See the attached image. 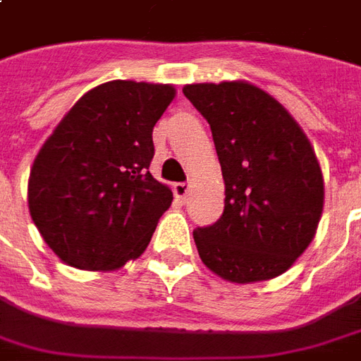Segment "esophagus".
<instances>
[{"label": "esophagus", "mask_w": 361, "mask_h": 361, "mask_svg": "<svg viewBox=\"0 0 361 361\" xmlns=\"http://www.w3.org/2000/svg\"><path fill=\"white\" fill-rule=\"evenodd\" d=\"M188 190H190V185L188 183H176L175 185V195L180 202H185L186 196H188Z\"/></svg>", "instance_id": "esophagus-1"}]
</instances>
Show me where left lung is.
I'll return each instance as SVG.
<instances>
[{
	"instance_id": "1",
	"label": "left lung",
	"mask_w": 361,
	"mask_h": 361,
	"mask_svg": "<svg viewBox=\"0 0 361 361\" xmlns=\"http://www.w3.org/2000/svg\"><path fill=\"white\" fill-rule=\"evenodd\" d=\"M212 129L226 198L218 222L198 228V255L232 283L279 277L309 247L324 206L322 171L287 109L250 82L186 84Z\"/></svg>"
}]
</instances>
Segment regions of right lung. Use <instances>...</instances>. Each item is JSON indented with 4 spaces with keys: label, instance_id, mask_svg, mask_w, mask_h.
I'll return each mask as SVG.
<instances>
[{
    "label": "right lung",
    "instance_id": "add662e5",
    "mask_svg": "<svg viewBox=\"0 0 361 361\" xmlns=\"http://www.w3.org/2000/svg\"><path fill=\"white\" fill-rule=\"evenodd\" d=\"M175 94L171 84H100L72 106L37 153L29 212L66 265L114 271L145 252L173 202L149 165L153 128Z\"/></svg>",
    "mask_w": 361,
    "mask_h": 361
}]
</instances>
